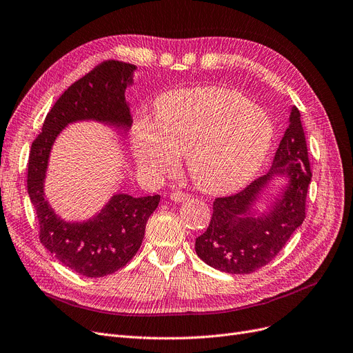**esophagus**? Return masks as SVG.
<instances>
[{"label": "esophagus", "mask_w": 353, "mask_h": 353, "mask_svg": "<svg viewBox=\"0 0 353 353\" xmlns=\"http://www.w3.org/2000/svg\"><path fill=\"white\" fill-rule=\"evenodd\" d=\"M170 198H172V201H174V202H185V201H188L190 196L188 193H185V192H174V193H172L170 194Z\"/></svg>", "instance_id": "obj_1"}]
</instances>
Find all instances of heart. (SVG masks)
Returning a JSON list of instances; mask_svg holds the SVG:
<instances>
[{
    "label": "heart",
    "instance_id": "1",
    "mask_svg": "<svg viewBox=\"0 0 353 353\" xmlns=\"http://www.w3.org/2000/svg\"><path fill=\"white\" fill-rule=\"evenodd\" d=\"M275 128L270 116L239 91L201 87L173 91L155 103V123L138 117L132 147L151 176L173 174L188 152L189 173L201 189L240 188L262 165Z\"/></svg>",
    "mask_w": 353,
    "mask_h": 353
}]
</instances>
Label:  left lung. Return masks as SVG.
Here are the masks:
<instances>
[{"label":"left lung","instance_id":"left-lung-1","mask_svg":"<svg viewBox=\"0 0 353 353\" xmlns=\"http://www.w3.org/2000/svg\"><path fill=\"white\" fill-rule=\"evenodd\" d=\"M299 110L292 108L290 126L276 150L269 172L243 190L214 201L206 231L196 239V254L221 272L247 275L270 263L305 219V201L312 173ZM275 174L290 183L268 216L249 217L250 206Z\"/></svg>","mask_w":353,"mask_h":353}]
</instances>
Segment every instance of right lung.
Returning a JSON list of instances; mask_svg holds the SVG:
<instances>
[{
  "label": "right lung",
  "instance_id": "1",
  "mask_svg": "<svg viewBox=\"0 0 353 353\" xmlns=\"http://www.w3.org/2000/svg\"><path fill=\"white\" fill-rule=\"evenodd\" d=\"M134 70L135 65L122 61L99 63L63 91L32 142L28 192L39 221V240L63 266L87 278L108 276L137 254L160 194L134 198L117 193L93 219L65 223L43 194L49 152L61 130L77 121L93 119L128 129L132 119L125 90L132 83Z\"/></svg>",
  "mask_w": 353,
  "mask_h": 353
}]
</instances>
